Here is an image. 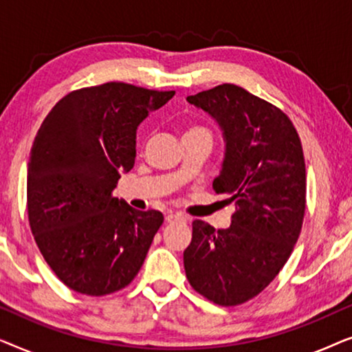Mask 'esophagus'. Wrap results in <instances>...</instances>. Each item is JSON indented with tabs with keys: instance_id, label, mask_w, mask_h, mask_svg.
Returning <instances> with one entry per match:
<instances>
[{
	"instance_id": "esophagus-1",
	"label": "esophagus",
	"mask_w": 352,
	"mask_h": 352,
	"mask_svg": "<svg viewBox=\"0 0 352 352\" xmlns=\"http://www.w3.org/2000/svg\"><path fill=\"white\" fill-rule=\"evenodd\" d=\"M166 223H177V221H186V218L179 213H168L165 216Z\"/></svg>"
}]
</instances>
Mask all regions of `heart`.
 Listing matches in <instances>:
<instances>
[{"instance_id":"obj_1","label":"heart","mask_w":352,"mask_h":352,"mask_svg":"<svg viewBox=\"0 0 352 352\" xmlns=\"http://www.w3.org/2000/svg\"><path fill=\"white\" fill-rule=\"evenodd\" d=\"M194 129H200V131H206L205 128H192V129H189V131H194Z\"/></svg>"}]
</instances>
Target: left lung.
<instances>
[{"instance_id": "obj_1", "label": "left lung", "mask_w": 352, "mask_h": 352, "mask_svg": "<svg viewBox=\"0 0 352 352\" xmlns=\"http://www.w3.org/2000/svg\"><path fill=\"white\" fill-rule=\"evenodd\" d=\"M223 129V170L216 194L235 201L232 224L192 223L184 269L192 288L219 306L259 295L290 258L306 210V165L292 120L240 86L226 83L189 96Z\"/></svg>"}]
</instances>
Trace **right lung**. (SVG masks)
Here are the masks:
<instances>
[{
    "label": "right lung",
    "mask_w": 352,
    "mask_h": 352,
    "mask_svg": "<svg viewBox=\"0 0 352 352\" xmlns=\"http://www.w3.org/2000/svg\"><path fill=\"white\" fill-rule=\"evenodd\" d=\"M175 91L110 81L72 91L38 129L28 160L27 210L43 258L62 283L88 296L138 276L163 214L112 195L134 166L138 126Z\"/></svg>",
    "instance_id": "obj_1"
}]
</instances>
